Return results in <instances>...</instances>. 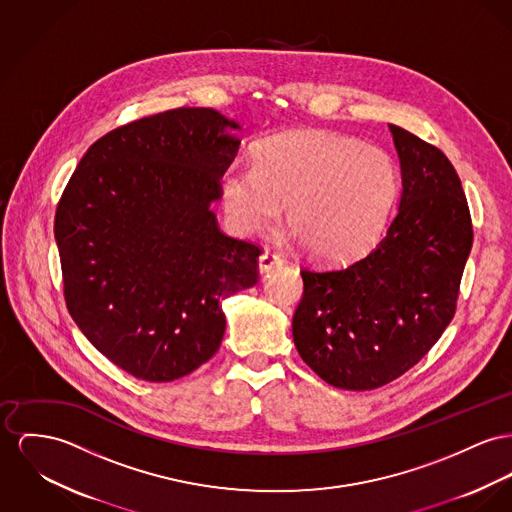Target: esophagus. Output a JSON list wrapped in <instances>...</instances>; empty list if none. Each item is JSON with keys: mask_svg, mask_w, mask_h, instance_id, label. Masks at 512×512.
Instances as JSON below:
<instances>
[{"mask_svg": "<svg viewBox=\"0 0 512 512\" xmlns=\"http://www.w3.org/2000/svg\"><path fill=\"white\" fill-rule=\"evenodd\" d=\"M281 264H283L281 256L275 254V252H270V250H266V252L258 258V268H260V272L262 273L270 272V270L281 266Z\"/></svg>", "mask_w": 512, "mask_h": 512, "instance_id": "esophagus-1", "label": "esophagus"}]
</instances>
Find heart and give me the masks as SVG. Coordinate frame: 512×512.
I'll list each match as a JSON object with an SVG mask.
<instances>
[{"instance_id": "heart-1", "label": "heart", "mask_w": 512, "mask_h": 512, "mask_svg": "<svg viewBox=\"0 0 512 512\" xmlns=\"http://www.w3.org/2000/svg\"><path fill=\"white\" fill-rule=\"evenodd\" d=\"M398 186L384 149L330 132H293L264 141L252 167L231 165L219 192L242 235L270 229L287 205L295 239L320 260L343 262L380 237Z\"/></svg>"}]
</instances>
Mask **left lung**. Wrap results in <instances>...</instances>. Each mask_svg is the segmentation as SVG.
<instances>
[{
    "mask_svg": "<svg viewBox=\"0 0 512 512\" xmlns=\"http://www.w3.org/2000/svg\"><path fill=\"white\" fill-rule=\"evenodd\" d=\"M402 198L386 235L363 258L305 268L293 340L308 367L343 390L404 375L450 324L472 250L462 182L441 149L390 124Z\"/></svg>",
    "mask_w": 512,
    "mask_h": 512,
    "instance_id": "1",
    "label": "left lung"
}]
</instances>
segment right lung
<instances>
[{
    "label": "right lung",
    "instance_id": "add662e5",
    "mask_svg": "<svg viewBox=\"0 0 512 512\" xmlns=\"http://www.w3.org/2000/svg\"><path fill=\"white\" fill-rule=\"evenodd\" d=\"M240 130L213 108H176L97 139L56 209L69 314L126 373L171 382L219 349L221 301L258 283L262 250L221 233L211 202Z\"/></svg>",
    "mask_w": 512,
    "mask_h": 512
}]
</instances>
